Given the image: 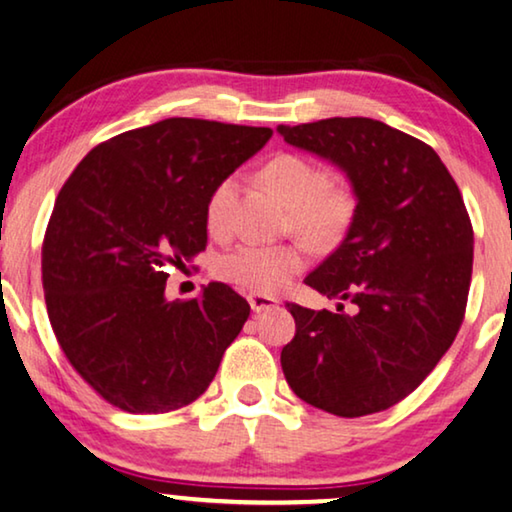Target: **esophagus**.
<instances>
[{
  "instance_id": "obj_1",
  "label": "esophagus",
  "mask_w": 512,
  "mask_h": 512,
  "mask_svg": "<svg viewBox=\"0 0 512 512\" xmlns=\"http://www.w3.org/2000/svg\"><path fill=\"white\" fill-rule=\"evenodd\" d=\"M248 303L253 312H264V310H271L278 305V299H273V296H266V294H248Z\"/></svg>"
}]
</instances>
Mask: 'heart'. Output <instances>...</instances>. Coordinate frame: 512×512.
<instances>
[{
  "label": "heart",
  "mask_w": 512,
  "mask_h": 512,
  "mask_svg": "<svg viewBox=\"0 0 512 512\" xmlns=\"http://www.w3.org/2000/svg\"><path fill=\"white\" fill-rule=\"evenodd\" d=\"M264 181L276 190L280 200L292 211V230L315 250H333L345 239L356 216L354 190L342 181H331V172L301 154L273 156L262 170ZM234 174L220 179L207 200V227L211 234L223 236L232 227L236 200ZM301 246H259L241 243L216 259V276L250 292H278L303 269Z\"/></svg>",
  "instance_id": "1"
}]
</instances>
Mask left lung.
Returning a JSON list of instances; mask_svg holds the SVG:
<instances>
[{"label":"left lung","instance_id":"1","mask_svg":"<svg viewBox=\"0 0 512 512\" xmlns=\"http://www.w3.org/2000/svg\"><path fill=\"white\" fill-rule=\"evenodd\" d=\"M278 133L340 167L356 195L347 236L303 280L338 299L335 312L287 303L296 335L282 347V372L329 414L384 411L418 388L460 331L474 264L460 188L437 151L384 121L333 117Z\"/></svg>","mask_w":512,"mask_h":512}]
</instances>
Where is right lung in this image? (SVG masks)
<instances>
[{"label": "right lung", "instance_id": "1", "mask_svg": "<svg viewBox=\"0 0 512 512\" xmlns=\"http://www.w3.org/2000/svg\"><path fill=\"white\" fill-rule=\"evenodd\" d=\"M271 128L163 119L98 144L59 190L43 241L48 317L114 407L165 414L207 391L250 305L223 282L167 301L172 266L207 246V200Z\"/></svg>", "mask_w": 512, "mask_h": 512}]
</instances>
